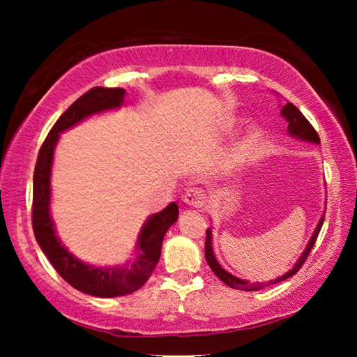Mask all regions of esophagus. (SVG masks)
<instances>
[{
    "instance_id": "esophagus-1",
    "label": "esophagus",
    "mask_w": 357,
    "mask_h": 357,
    "mask_svg": "<svg viewBox=\"0 0 357 357\" xmlns=\"http://www.w3.org/2000/svg\"><path fill=\"white\" fill-rule=\"evenodd\" d=\"M183 202L190 208H203L206 203V193L200 187H190L184 192Z\"/></svg>"
}]
</instances>
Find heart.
<instances>
[{
	"instance_id": "b5f03b06",
	"label": "heart",
	"mask_w": 357,
	"mask_h": 357,
	"mask_svg": "<svg viewBox=\"0 0 357 357\" xmlns=\"http://www.w3.org/2000/svg\"><path fill=\"white\" fill-rule=\"evenodd\" d=\"M241 123H243V119L238 118V116H233L225 121V124H223V132H233L236 130ZM263 138V130L259 128H250L249 130H247V134L244 137L243 143H241V148H239V159H244V157L249 155L252 151H255V148L259 144V142H261Z\"/></svg>"
}]
</instances>
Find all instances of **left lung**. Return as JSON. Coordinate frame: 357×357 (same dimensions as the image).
<instances>
[{
  "label": "left lung",
  "mask_w": 357,
  "mask_h": 357,
  "mask_svg": "<svg viewBox=\"0 0 357 357\" xmlns=\"http://www.w3.org/2000/svg\"><path fill=\"white\" fill-rule=\"evenodd\" d=\"M282 116L287 119L288 123V134L298 138V140H302V142H309V143H315V144H319V137L317 134V130L312 128V124L307 121V118L302 114L298 107H294L291 102H287L285 105L282 107ZM323 222H324V214L321 215V219H319L318 225L315 228V231H313L312 238L309 241V244L305 245L304 252L301 253V257L298 261L294 263V266L291 269L288 271L287 274H283L282 277H279V279L275 280H271V282H263V283H250L249 280H244V279H239V277L229 274L228 271H225L222 268V266L219 264V261H217V258L214 255V250H213V231H211V228L206 229V245H204V257H206V261L209 264V268L213 269V273L219 277V279L227 283V285L229 288H234V289H243V291H258V289H261L264 287H269V285H274V283H279L282 280H287L289 279V277H293L298 271L301 269V266L304 264V261L307 259V257H309V253L312 250V247L315 245V241L318 238V233L319 229H321L323 227Z\"/></svg>",
  "instance_id": "obj_1"
}]
</instances>
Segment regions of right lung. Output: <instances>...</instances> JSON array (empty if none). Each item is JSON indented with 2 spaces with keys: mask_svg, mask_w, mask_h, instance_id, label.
Here are the masks:
<instances>
[{
  "mask_svg": "<svg viewBox=\"0 0 357 357\" xmlns=\"http://www.w3.org/2000/svg\"><path fill=\"white\" fill-rule=\"evenodd\" d=\"M124 96L126 89L123 88L96 86L78 98L48 132L44 144L40 146L33 178V229L36 241L48 261L69 285L96 298H118L142 288L159 263L165 233L179 215L178 204L174 202L160 213L149 215L138 233L135 258L113 268H100L82 261L66 249L56 236L55 223L50 215V176L59 134L93 114L123 107Z\"/></svg>",
  "mask_w": 357,
  "mask_h": 357,
  "instance_id": "1",
  "label": "right lung"
}]
</instances>
